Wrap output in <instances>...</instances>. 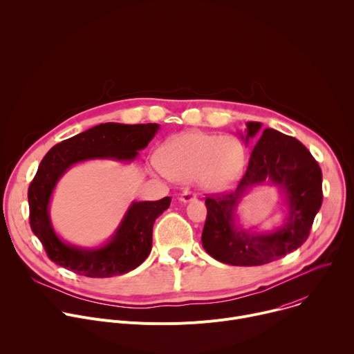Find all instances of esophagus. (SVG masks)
I'll list each match as a JSON object with an SVG mask.
<instances>
[{
    "label": "esophagus",
    "mask_w": 354,
    "mask_h": 354,
    "mask_svg": "<svg viewBox=\"0 0 354 354\" xmlns=\"http://www.w3.org/2000/svg\"><path fill=\"white\" fill-rule=\"evenodd\" d=\"M194 198H196V193L192 192V190H185V192H182V194H180V197H179V200L182 201V203H189V201H192V200H194Z\"/></svg>",
    "instance_id": "esophagus-1"
}]
</instances>
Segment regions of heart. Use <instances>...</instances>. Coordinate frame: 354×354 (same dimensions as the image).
<instances>
[{
  "label": "heart",
  "instance_id": "b5f03b06",
  "mask_svg": "<svg viewBox=\"0 0 354 354\" xmlns=\"http://www.w3.org/2000/svg\"><path fill=\"white\" fill-rule=\"evenodd\" d=\"M161 169L172 179L194 178L205 190L230 187L242 172L245 148L232 136L189 131L169 140L160 151Z\"/></svg>",
  "mask_w": 354,
  "mask_h": 354
}]
</instances>
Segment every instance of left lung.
Here are the masks:
<instances>
[{
    "label": "left lung",
    "instance_id": "8db88e82",
    "mask_svg": "<svg viewBox=\"0 0 354 354\" xmlns=\"http://www.w3.org/2000/svg\"><path fill=\"white\" fill-rule=\"evenodd\" d=\"M262 123L248 122V144L259 137L234 192L206 197L207 217L201 242L207 254L232 266H261L274 262L304 243L322 205V172L310 151L297 138L273 129L261 131ZM268 178L286 193L288 218L273 233L259 234L234 225L236 205L249 187Z\"/></svg>",
    "mask_w": 354,
    "mask_h": 354
}]
</instances>
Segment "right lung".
<instances>
[{"instance_id":"1","label":"right lung","mask_w":354,"mask_h":354,"mask_svg":"<svg viewBox=\"0 0 354 354\" xmlns=\"http://www.w3.org/2000/svg\"><path fill=\"white\" fill-rule=\"evenodd\" d=\"M158 129L157 123L99 124L56 144L44 156L28 190L29 223L55 263L86 277H112L136 269L147 259L154 223L169 207L171 197L133 201L113 238L95 249L63 242L52 227L48 203L56 183L74 164L100 158L133 161Z\"/></svg>"}]
</instances>
